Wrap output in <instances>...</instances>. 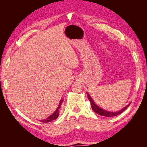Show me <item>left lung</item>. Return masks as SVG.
<instances>
[{
	"label": "left lung",
	"instance_id": "obj_1",
	"mask_svg": "<svg viewBox=\"0 0 147 147\" xmlns=\"http://www.w3.org/2000/svg\"><path fill=\"white\" fill-rule=\"evenodd\" d=\"M87 96H88V98L89 100L90 101L92 110L94 111L95 113L101 115V116H104V117H112L117 116V115H119L120 113H121L124 110H125L128 107L129 105L130 104H131V103H129L127 105H126L125 107H124L121 110H120L119 111H118V112H109V111H107L105 110L102 109L100 108L99 107L97 106L95 104V102H94V100H92V99L91 98V96H90V94H88V93H87Z\"/></svg>",
	"mask_w": 147,
	"mask_h": 147
}]
</instances>
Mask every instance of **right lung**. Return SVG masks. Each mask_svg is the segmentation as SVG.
I'll return each instance as SVG.
<instances>
[{
	"mask_svg": "<svg viewBox=\"0 0 147 147\" xmlns=\"http://www.w3.org/2000/svg\"><path fill=\"white\" fill-rule=\"evenodd\" d=\"M63 100L61 99L60 100V102L59 104V105H58V107H57V109H56V110L55 111V112L53 113L51 115H50V117H48L46 119H42V120H40V122H42V123H48V122H50L51 121H53V120L56 119L57 117H58L59 115V109L61 108V105H62V103H63Z\"/></svg>",
	"mask_w": 147,
	"mask_h": 147,
	"instance_id": "right-lung-1",
	"label": "right lung"
}]
</instances>
